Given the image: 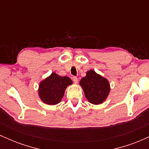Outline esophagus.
Segmentation results:
<instances>
[{
    "label": "esophagus",
    "mask_w": 149,
    "mask_h": 149,
    "mask_svg": "<svg viewBox=\"0 0 149 149\" xmlns=\"http://www.w3.org/2000/svg\"><path fill=\"white\" fill-rule=\"evenodd\" d=\"M72 79H73V82H74L75 83H78V78H77V77H76V76H73V78H72Z\"/></svg>",
    "instance_id": "1"
}]
</instances>
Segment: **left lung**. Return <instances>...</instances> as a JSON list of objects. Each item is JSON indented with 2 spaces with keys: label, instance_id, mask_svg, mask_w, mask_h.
<instances>
[{
  "label": "left lung",
  "instance_id": "8db88e82",
  "mask_svg": "<svg viewBox=\"0 0 149 149\" xmlns=\"http://www.w3.org/2000/svg\"><path fill=\"white\" fill-rule=\"evenodd\" d=\"M79 84L90 103L95 105L105 102L110 93V83L107 78L90 69L81 78Z\"/></svg>",
  "mask_w": 149,
  "mask_h": 149
}]
</instances>
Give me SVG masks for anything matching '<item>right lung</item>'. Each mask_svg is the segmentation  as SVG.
<instances>
[{"instance_id": "1", "label": "right lung", "mask_w": 149, "mask_h": 149, "mask_svg": "<svg viewBox=\"0 0 149 149\" xmlns=\"http://www.w3.org/2000/svg\"><path fill=\"white\" fill-rule=\"evenodd\" d=\"M73 81L68 76H61L53 72L39 83L38 96L43 103L56 105L61 102L65 90Z\"/></svg>"}]
</instances>
